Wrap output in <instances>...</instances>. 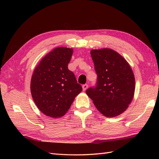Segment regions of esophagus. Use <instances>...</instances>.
Instances as JSON below:
<instances>
[{
    "mask_svg": "<svg viewBox=\"0 0 159 159\" xmlns=\"http://www.w3.org/2000/svg\"><path fill=\"white\" fill-rule=\"evenodd\" d=\"M82 88H83V90L85 91L88 88V84H84V85H82Z\"/></svg>",
    "mask_w": 159,
    "mask_h": 159,
    "instance_id": "esophagus-1",
    "label": "esophagus"
}]
</instances>
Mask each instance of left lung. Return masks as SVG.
Masks as SVG:
<instances>
[{
    "mask_svg": "<svg viewBox=\"0 0 159 159\" xmlns=\"http://www.w3.org/2000/svg\"><path fill=\"white\" fill-rule=\"evenodd\" d=\"M91 56L98 78L95 85L86 90V93L105 117L117 116L133 98L135 82L133 71L127 61L111 49L93 50Z\"/></svg>",
    "mask_w": 159,
    "mask_h": 159,
    "instance_id": "obj_1",
    "label": "left lung"
}]
</instances>
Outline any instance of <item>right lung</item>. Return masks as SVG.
<instances>
[{
  "label": "right lung",
  "instance_id": "right-lung-1",
  "mask_svg": "<svg viewBox=\"0 0 159 159\" xmlns=\"http://www.w3.org/2000/svg\"><path fill=\"white\" fill-rule=\"evenodd\" d=\"M73 49L59 47L53 50L34 70L30 90L38 108L47 116L60 117L68 111L82 87L68 68Z\"/></svg>",
  "mask_w": 159,
  "mask_h": 159
}]
</instances>
